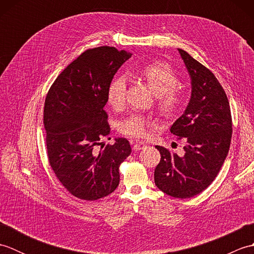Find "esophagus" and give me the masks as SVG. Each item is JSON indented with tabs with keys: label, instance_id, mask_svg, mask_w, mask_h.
I'll return each instance as SVG.
<instances>
[{
	"label": "esophagus",
	"instance_id": "esophagus-1",
	"mask_svg": "<svg viewBox=\"0 0 254 254\" xmlns=\"http://www.w3.org/2000/svg\"><path fill=\"white\" fill-rule=\"evenodd\" d=\"M145 146H146V144L142 143V142H138V143H135V144L133 145V149H134V150H141V149H143Z\"/></svg>",
	"mask_w": 254,
	"mask_h": 254
}]
</instances>
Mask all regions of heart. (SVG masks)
<instances>
[{
	"label": "heart",
	"mask_w": 254,
	"mask_h": 254,
	"mask_svg": "<svg viewBox=\"0 0 254 254\" xmlns=\"http://www.w3.org/2000/svg\"><path fill=\"white\" fill-rule=\"evenodd\" d=\"M139 77L146 82L150 90L156 95L157 106L164 116H174L181 109L185 101L183 93L176 87L177 74L165 62H153L138 71ZM127 83L123 77H116L108 87L107 99L112 108H120L126 99ZM150 121L141 116H132L119 124L122 134L133 138H144L147 135V127Z\"/></svg>",
	"instance_id": "heart-1"
}]
</instances>
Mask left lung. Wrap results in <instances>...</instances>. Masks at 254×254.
Wrapping results in <instances>:
<instances>
[{
	"label": "left lung",
	"mask_w": 254,
	"mask_h": 254,
	"mask_svg": "<svg viewBox=\"0 0 254 254\" xmlns=\"http://www.w3.org/2000/svg\"><path fill=\"white\" fill-rule=\"evenodd\" d=\"M178 51L190 75L191 97L170 132L185 137L187 145L183 156L156 146L161 158L154 179L164 193L189 198L204 191L222 168L230 146L233 122L228 98L215 75L185 50Z\"/></svg>",
	"instance_id": "left-lung-1"
}]
</instances>
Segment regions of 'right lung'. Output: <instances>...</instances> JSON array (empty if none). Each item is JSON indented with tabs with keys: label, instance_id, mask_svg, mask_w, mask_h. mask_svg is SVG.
<instances>
[{
	"label": "right lung",
	"instance_id": "1",
	"mask_svg": "<svg viewBox=\"0 0 254 254\" xmlns=\"http://www.w3.org/2000/svg\"><path fill=\"white\" fill-rule=\"evenodd\" d=\"M131 53L99 47L82 53L63 69L45 101L47 152L52 170L63 187L80 199L109 195L120 181L119 167L131 154L127 138L105 145L109 84ZM101 144L100 149L96 146Z\"/></svg>",
	"mask_w": 254,
	"mask_h": 254
}]
</instances>
